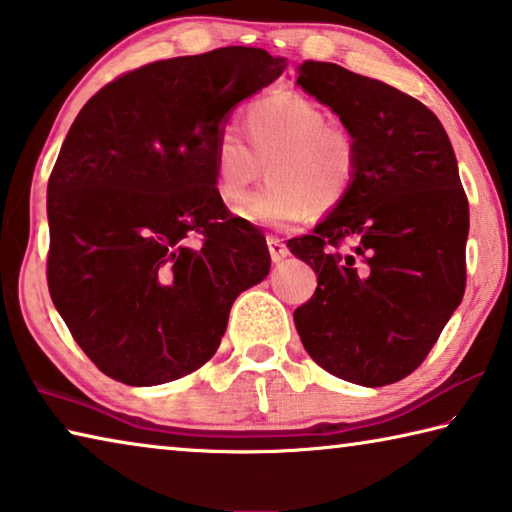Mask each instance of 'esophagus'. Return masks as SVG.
<instances>
[{"mask_svg": "<svg viewBox=\"0 0 512 512\" xmlns=\"http://www.w3.org/2000/svg\"><path fill=\"white\" fill-rule=\"evenodd\" d=\"M267 249H270V256L274 263H279L288 256V247L283 245V240H279L276 236H267Z\"/></svg>", "mask_w": 512, "mask_h": 512, "instance_id": "obj_1", "label": "esophagus"}]
</instances>
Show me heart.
Segmentation results:
<instances>
[{
  "label": "heart",
  "instance_id": "obj_1",
  "mask_svg": "<svg viewBox=\"0 0 512 512\" xmlns=\"http://www.w3.org/2000/svg\"><path fill=\"white\" fill-rule=\"evenodd\" d=\"M245 140L224 131L215 140V188L226 206L244 201L268 167L271 183L240 208L256 226L288 229L317 211L331 213L354 192L358 142L347 127L329 122L320 106L295 92L251 104L242 120Z\"/></svg>",
  "mask_w": 512,
  "mask_h": 512
}]
</instances>
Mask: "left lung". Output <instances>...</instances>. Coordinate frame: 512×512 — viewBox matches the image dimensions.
I'll list each match as a JSON object with an SVG mask.
<instances>
[{
  "instance_id": "1",
  "label": "left lung",
  "mask_w": 512,
  "mask_h": 512,
  "mask_svg": "<svg viewBox=\"0 0 512 512\" xmlns=\"http://www.w3.org/2000/svg\"><path fill=\"white\" fill-rule=\"evenodd\" d=\"M297 83L358 142L354 192L288 240L317 274L295 311L304 349L367 388L422 365L465 295L469 204L445 127L415 97L345 67L304 61Z\"/></svg>"
}]
</instances>
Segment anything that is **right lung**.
Instances as JSON below:
<instances>
[{"label": "right lung", "instance_id": "add662e5", "mask_svg": "<svg viewBox=\"0 0 512 512\" xmlns=\"http://www.w3.org/2000/svg\"><path fill=\"white\" fill-rule=\"evenodd\" d=\"M286 70L222 47L131 70L92 95L47 183L49 295L106 376L161 385L220 347L233 301L270 272L265 236L215 188L229 113Z\"/></svg>", "mask_w": 512, "mask_h": 512}]
</instances>
